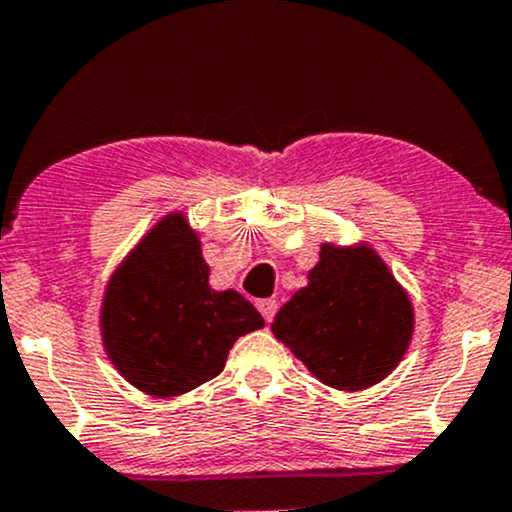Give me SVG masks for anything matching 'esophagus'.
Segmentation results:
<instances>
[{"instance_id":"obj_1","label":"esophagus","mask_w":512,"mask_h":512,"mask_svg":"<svg viewBox=\"0 0 512 512\" xmlns=\"http://www.w3.org/2000/svg\"><path fill=\"white\" fill-rule=\"evenodd\" d=\"M276 308H279V305H276L274 298H262V301H257V310H260L262 317H264V320H267V322L274 320Z\"/></svg>"}]
</instances>
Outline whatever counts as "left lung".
<instances>
[{
  "label": "left lung",
  "mask_w": 512,
  "mask_h": 512,
  "mask_svg": "<svg viewBox=\"0 0 512 512\" xmlns=\"http://www.w3.org/2000/svg\"><path fill=\"white\" fill-rule=\"evenodd\" d=\"M272 332L320 383L356 392L407 354L414 308L373 248L322 243L308 286L281 305Z\"/></svg>",
  "instance_id": "left-lung-1"
}]
</instances>
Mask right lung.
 <instances>
[{
  "mask_svg": "<svg viewBox=\"0 0 512 512\" xmlns=\"http://www.w3.org/2000/svg\"><path fill=\"white\" fill-rule=\"evenodd\" d=\"M264 327L238 291H214L185 214L139 240L105 286L101 337L122 378L151 397H178L216 378L243 334Z\"/></svg>",
  "mask_w": 512,
  "mask_h": 512,
  "instance_id": "right-lung-1",
  "label": "right lung"
}]
</instances>
